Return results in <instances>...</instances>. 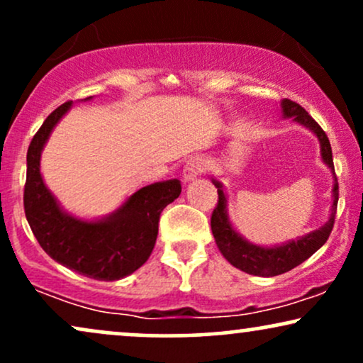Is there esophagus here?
I'll return each mask as SVG.
<instances>
[{
	"instance_id": "1",
	"label": "esophagus",
	"mask_w": 363,
	"mask_h": 363,
	"mask_svg": "<svg viewBox=\"0 0 363 363\" xmlns=\"http://www.w3.org/2000/svg\"><path fill=\"white\" fill-rule=\"evenodd\" d=\"M206 169V162L199 157H192L187 160V164L184 166V172H182V177H184L186 182L194 181L197 176H201V172H204Z\"/></svg>"
}]
</instances>
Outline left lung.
Masks as SVG:
<instances>
[{"label": "left lung", "instance_id": "obj_1", "mask_svg": "<svg viewBox=\"0 0 363 363\" xmlns=\"http://www.w3.org/2000/svg\"><path fill=\"white\" fill-rule=\"evenodd\" d=\"M281 108L284 117H293L296 122L303 123L313 130L316 137H318L320 145H322V159L327 166L333 167V157H332V145L327 134L315 118L310 116L306 110L301 107L300 104L293 102L290 99H284L281 102ZM214 186L218 187V204L211 216V229L218 245L219 251H221L224 258H226L233 266L238 269L245 272L247 274H255V277H277V274L286 273L295 266L301 264L305 259H308L315 251H318L325 242H327L330 233L333 229L335 214H337V204H338V182L335 177L333 184V204H332V214H330L328 223L316 231L310 233L296 241H290L286 245L274 246V247H261L256 245H251L246 240L238 235L233 229L231 223H229L228 213H226V194H224L221 182L213 181Z\"/></svg>", "mask_w": 363, "mask_h": 363}]
</instances>
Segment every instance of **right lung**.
Returning <instances> with one entry per match:
<instances>
[{
    "label": "right lung",
    "mask_w": 363,
    "mask_h": 363,
    "mask_svg": "<svg viewBox=\"0 0 363 363\" xmlns=\"http://www.w3.org/2000/svg\"><path fill=\"white\" fill-rule=\"evenodd\" d=\"M70 107L72 102H65L55 108L30 142L23 206L36 241L50 258L84 277L113 281L149 259L160 213L177 199L182 187L177 179L142 187L102 221H80L63 213L41 179L40 155L50 132Z\"/></svg>",
    "instance_id": "obj_1"
}]
</instances>
